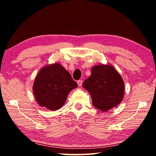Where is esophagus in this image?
I'll return each instance as SVG.
<instances>
[{"label":"esophagus","instance_id":"esophagus-1","mask_svg":"<svg viewBox=\"0 0 156 156\" xmlns=\"http://www.w3.org/2000/svg\"><path fill=\"white\" fill-rule=\"evenodd\" d=\"M77 83H78V85L79 86V87H81L82 86V84H83V80H78L77 81Z\"/></svg>","mask_w":156,"mask_h":156}]
</instances>
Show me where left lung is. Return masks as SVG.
Listing matches in <instances>:
<instances>
[{
	"label": "left lung",
	"instance_id": "obj_1",
	"mask_svg": "<svg viewBox=\"0 0 156 156\" xmlns=\"http://www.w3.org/2000/svg\"><path fill=\"white\" fill-rule=\"evenodd\" d=\"M83 87L90 94L94 106L107 112L118 106L125 94V83L117 70L111 65H95Z\"/></svg>",
	"mask_w": 156,
	"mask_h": 156
}]
</instances>
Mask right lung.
<instances>
[{
    "mask_svg": "<svg viewBox=\"0 0 156 156\" xmlns=\"http://www.w3.org/2000/svg\"><path fill=\"white\" fill-rule=\"evenodd\" d=\"M77 87L70 73L61 65L55 62L41 69L32 89L37 103L56 111L63 106L69 93Z\"/></svg>",
    "mask_w": 156,
    "mask_h": 156,
    "instance_id": "1",
    "label": "right lung"
}]
</instances>
